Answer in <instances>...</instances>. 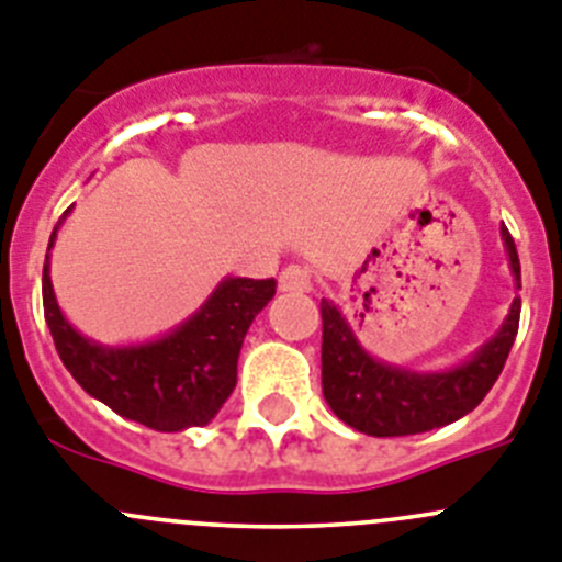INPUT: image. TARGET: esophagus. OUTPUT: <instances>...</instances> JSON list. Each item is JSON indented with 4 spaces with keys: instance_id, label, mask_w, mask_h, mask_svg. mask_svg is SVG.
I'll use <instances>...</instances> for the list:
<instances>
[{
    "instance_id": "obj_1",
    "label": "esophagus",
    "mask_w": 562,
    "mask_h": 562,
    "mask_svg": "<svg viewBox=\"0 0 562 562\" xmlns=\"http://www.w3.org/2000/svg\"><path fill=\"white\" fill-rule=\"evenodd\" d=\"M313 280H311V271L305 266H288L282 269L280 274V291L285 293H307L311 291Z\"/></svg>"
}]
</instances>
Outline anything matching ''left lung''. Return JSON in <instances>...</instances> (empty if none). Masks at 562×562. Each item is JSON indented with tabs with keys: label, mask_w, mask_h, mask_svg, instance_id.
Returning <instances> with one entry per match:
<instances>
[{
	"label": "left lung",
	"mask_w": 562,
	"mask_h": 562,
	"mask_svg": "<svg viewBox=\"0 0 562 562\" xmlns=\"http://www.w3.org/2000/svg\"><path fill=\"white\" fill-rule=\"evenodd\" d=\"M504 251L515 291L520 262L515 240L502 226ZM520 300L515 296L502 327L476 352L453 367L419 372L375 358L330 300H322V392L341 423L369 437H408L457 423L484 401L502 375L518 333Z\"/></svg>",
	"instance_id": "left-lung-1"
}]
</instances>
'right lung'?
Segmentation results:
<instances>
[{
  "label": "right lung",
  "instance_id": "add662e5",
  "mask_svg": "<svg viewBox=\"0 0 562 562\" xmlns=\"http://www.w3.org/2000/svg\"><path fill=\"white\" fill-rule=\"evenodd\" d=\"M64 218L49 235L44 260V318L55 350L86 394L114 414L154 431H184L215 419L237 383V356L257 313L274 300V280L224 277L204 305L173 330L148 341L100 344L64 316L49 277V251Z\"/></svg>",
  "mask_w": 562,
  "mask_h": 562
}]
</instances>
